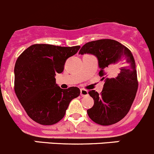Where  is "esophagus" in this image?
<instances>
[{
  "mask_svg": "<svg viewBox=\"0 0 154 154\" xmlns=\"http://www.w3.org/2000/svg\"><path fill=\"white\" fill-rule=\"evenodd\" d=\"M88 95V91L85 89H81V96L82 97H86Z\"/></svg>",
  "mask_w": 154,
  "mask_h": 154,
  "instance_id": "34e87169",
  "label": "esophagus"
}]
</instances>
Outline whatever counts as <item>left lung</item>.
Returning <instances> with one entry per match:
<instances>
[{
  "instance_id": "1",
  "label": "left lung",
  "mask_w": 154,
  "mask_h": 154,
  "mask_svg": "<svg viewBox=\"0 0 154 154\" xmlns=\"http://www.w3.org/2000/svg\"><path fill=\"white\" fill-rule=\"evenodd\" d=\"M94 54L101 68L99 74L104 80L103 89L100 94L95 91L88 94L94 105L87 111L89 118L102 126L115 124L129 112L138 90L135 62L128 48L111 39H102L87 42L79 54ZM119 72L114 77L106 75L105 71L114 68ZM116 72V71H115Z\"/></svg>"
}]
</instances>
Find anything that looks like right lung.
Returning <instances> with one entry per match:
<instances>
[{"label":"right lung","mask_w":154,"mask_h":154,"mask_svg":"<svg viewBox=\"0 0 154 154\" xmlns=\"http://www.w3.org/2000/svg\"><path fill=\"white\" fill-rule=\"evenodd\" d=\"M79 45L62 47L34 44L25 49L15 64L14 90L26 113L41 125H53L64 117L71 100L80 95L77 87L61 89L55 75L61 73L66 59Z\"/></svg>","instance_id":"right-lung-1"}]
</instances>
